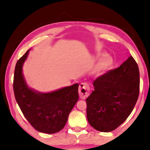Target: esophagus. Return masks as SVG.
I'll return each instance as SVG.
<instances>
[{"label": "esophagus", "instance_id": "obj_1", "mask_svg": "<svg viewBox=\"0 0 150 150\" xmlns=\"http://www.w3.org/2000/svg\"><path fill=\"white\" fill-rule=\"evenodd\" d=\"M90 87L89 85L87 84V83H81L79 87V96L82 99H85L89 95Z\"/></svg>", "mask_w": 150, "mask_h": 150}]
</instances>
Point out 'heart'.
I'll use <instances>...</instances> for the list:
<instances>
[{"label":"heart","mask_w":150,"mask_h":150,"mask_svg":"<svg viewBox=\"0 0 150 150\" xmlns=\"http://www.w3.org/2000/svg\"><path fill=\"white\" fill-rule=\"evenodd\" d=\"M113 60L110 55H106L101 58L96 65V71H103L108 68L112 64Z\"/></svg>","instance_id":"obj_1"}]
</instances>
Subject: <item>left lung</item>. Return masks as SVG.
I'll return each instance as SVG.
<instances>
[{"label": "left lung", "instance_id": "1", "mask_svg": "<svg viewBox=\"0 0 150 150\" xmlns=\"http://www.w3.org/2000/svg\"><path fill=\"white\" fill-rule=\"evenodd\" d=\"M93 86L86 99L88 123L100 132L115 130L130 115L138 100V65L130 55L120 67L94 81Z\"/></svg>", "mask_w": 150, "mask_h": 150}]
</instances>
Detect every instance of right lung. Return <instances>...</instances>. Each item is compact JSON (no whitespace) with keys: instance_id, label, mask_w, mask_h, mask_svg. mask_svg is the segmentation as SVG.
<instances>
[{"instance_id":"1","label":"right lung","mask_w":150,"mask_h":150,"mask_svg":"<svg viewBox=\"0 0 150 150\" xmlns=\"http://www.w3.org/2000/svg\"><path fill=\"white\" fill-rule=\"evenodd\" d=\"M29 50L18 61L15 67L13 88L16 100L24 117L35 130L54 134L62 130L69 113L79 99V84L50 93L30 89L22 73V65Z\"/></svg>"}]
</instances>
